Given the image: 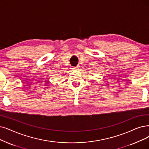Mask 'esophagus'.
<instances>
[{"label":"esophagus","mask_w":149,"mask_h":149,"mask_svg":"<svg viewBox=\"0 0 149 149\" xmlns=\"http://www.w3.org/2000/svg\"><path fill=\"white\" fill-rule=\"evenodd\" d=\"M79 66H76V67H73V70H78L79 69Z\"/></svg>","instance_id":"obj_1"}]
</instances>
